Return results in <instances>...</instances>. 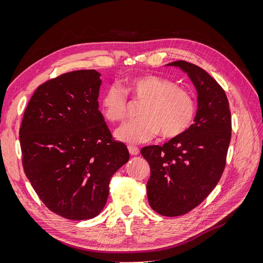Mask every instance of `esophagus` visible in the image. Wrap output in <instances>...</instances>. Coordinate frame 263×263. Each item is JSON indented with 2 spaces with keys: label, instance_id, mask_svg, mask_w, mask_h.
I'll use <instances>...</instances> for the list:
<instances>
[{
  "label": "esophagus",
  "instance_id": "esophagus-1",
  "mask_svg": "<svg viewBox=\"0 0 263 263\" xmlns=\"http://www.w3.org/2000/svg\"><path fill=\"white\" fill-rule=\"evenodd\" d=\"M128 150H129V154L132 156H137L139 154V148L136 146H128Z\"/></svg>",
  "mask_w": 263,
  "mask_h": 263
}]
</instances>
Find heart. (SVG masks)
Listing matches in <instances>:
<instances>
[{"label":"heart","instance_id":"1","mask_svg":"<svg viewBox=\"0 0 263 263\" xmlns=\"http://www.w3.org/2000/svg\"><path fill=\"white\" fill-rule=\"evenodd\" d=\"M126 92L139 102L140 118L119 127L116 137L128 144H141L161 133L163 137L180 136L192 124L195 101L192 94L157 74H142L127 82ZM124 89L109 85L102 97V113L109 122H121L128 114Z\"/></svg>","mask_w":263,"mask_h":263}]
</instances>
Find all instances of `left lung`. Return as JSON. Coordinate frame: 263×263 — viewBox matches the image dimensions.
<instances>
[{
  "instance_id": "1",
  "label": "left lung",
  "mask_w": 263,
  "mask_h": 263,
  "mask_svg": "<svg viewBox=\"0 0 263 263\" xmlns=\"http://www.w3.org/2000/svg\"><path fill=\"white\" fill-rule=\"evenodd\" d=\"M187 73L197 91L194 123L163 146L140 150L150 165L149 205L162 216L186 214L216 186L226 165L232 115L222 87L205 70L178 60L168 63Z\"/></svg>"
}]
</instances>
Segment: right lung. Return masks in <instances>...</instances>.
<instances>
[{"label": "right lung", "instance_id": "1", "mask_svg": "<svg viewBox=\"0 0 263 263\" xmlns=\"http://www.w3.org/2000/svg\"><path fill=\"white\" fill-rule=\"evenodd\" d=\"M100 77L78 70L39 85L20 128L24 172L47 208L67 219L99 215L110 178L129 160L99 110Z\"/></svg>", "mask_w": 263, "mask_h": 263}]
</instances>
